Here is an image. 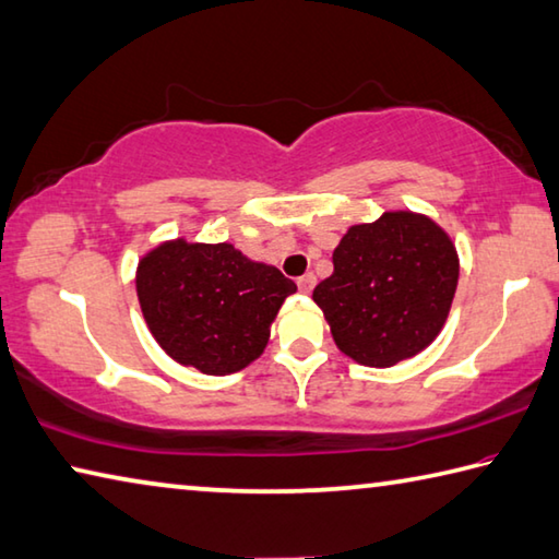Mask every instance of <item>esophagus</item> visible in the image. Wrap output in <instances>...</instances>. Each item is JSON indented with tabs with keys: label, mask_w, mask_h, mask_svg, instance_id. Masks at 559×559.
Wrapping results in <instances>:
<instances>
[{
	"label": "esophagus",
	"mask_w": 559,
	"mask_h": 559,
	"mask_svg": "<svg viewBox=\"0 0 559 559\" xmlns=\"http://www.w3.org/2000/svg\"><path fill=\"white\" fill-rule=\"evenodd\" d=\"M314 273H306V276H300L298 278V288H300V293H310L312 288H314Z\"/></svg>",
	"instance_id": "1"
}]
</instances>
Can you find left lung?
Listing matches in <instances>:
<instances>
[{"label": "left lung", "instance_id": "8db88e82", "mask_svg": "<svg viewBox=\"0 0 559 559\" xmlns=\"http://www.w3.org/2000/svg\"><path fill=\"white\" fill-rule=\"evenodd\" d=\"M332 263V276L312 290V300L347 357L385 369L438 337L456 290L460 259L432 219L385 212L371 225H354Z\"/></svg>", "mask_w": 559, "mask_h": 559}]
</instances>
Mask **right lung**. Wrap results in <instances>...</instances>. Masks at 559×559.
<instances>
[{"mask_svg": "<svg viewBox=\"0 0 559 559\" xmlns=\"http://www.w3.org/2000/svg\"><path fill=\"white\" fill-rule=\"evenodd\" d=\"M136 293L148 330L168 357L227 377L266 347L271 322L296 283L231 245L176 239L141 259Z\"/></svg>", "mask_w": 559, "mask_h": 559, "instance_id": "1", "label": "right lung"}]
</instances>
